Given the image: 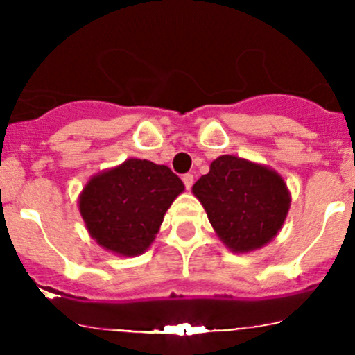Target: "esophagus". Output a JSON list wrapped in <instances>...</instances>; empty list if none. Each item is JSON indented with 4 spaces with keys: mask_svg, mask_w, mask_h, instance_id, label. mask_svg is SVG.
<instances>
[{
    "mask_svg": "<svg viewBox=\"0 0 355 355\" xmlns=\"http://www.w3.org/2000/svg\"><path fill=\"white\" fill-rule=\"evenodd\" d=\"M182 180H184V184H185V189H187V191H191L192 184H194V175H191V173H185L184 177H182Z\"/></svg>",
    "mask_w": 355,
    "mask_h": 355,
    "instance_id": "esophagus-1",
    "label": "esophagus"
}]
</instances>
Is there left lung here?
<instances>
[{
	"mask_svg": "<svg viewBox=\"0 0 355 355\" xmlns=\"http://www.w3.org/2000/svg\"><path fill=\"white\" fill-rule=\"evenodd\" d=\"M218 239L232 252L261 249L282 230L290 209L284 177L266 164L234 155L211 163L192 187Z\"/></svg>",
	"mask_w": 355,
	"mask_h": 355,
	"instance_id": "obj_1",
	"label": "left lung"
}]
</instances>
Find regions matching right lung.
I'll return each instance as SVG.
<instances>
[{
    "label": "right lung",
    "mask_w": 355,
    "mask_h": 355,
    "mask_svg": "<svg viewBox=\"0 0 355 355\" xmlns=\"http://www.w3.org/2000/svg\"><path fill=\"white\" fill-rule=\"evenodd\" d=\"M184 189L164 164L128 157L89 178L78 196V211L103 249L135 257L155 242L164 213Z\"/></svg>",
    "instance_id": "1"
}]
</instances>
